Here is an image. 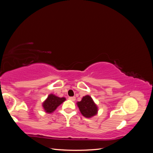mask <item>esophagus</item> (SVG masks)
Here are the masks:
<instances>
[{"instance_id":"esophagus-1","label":"esophagus","mask_w":153,"mask_h":153,"mask_svg":"<svg viewBox=\"0 0 153 153\" xmlns=\"http://www.w3.org/2000/svg\"><path fill=\"white\" fill-rule=\"evenodd\" d=\"M75 97L73 96V97H69V100H70L72 101H75Z\"/></svg>"}]
</instances>
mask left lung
<instances>
[{
	"mask_svg": "<svg viewBox=\"0 0 153 153\" xmlns=\"http://www.w3.org/2000/svg\"><path fill=\"white\" fill-rule=\"evenodd\" d=\"M80 112L87 118H89L97 114L98 107L89 96L83 97L82 101L77 103Z\"/></svg>",
	"mask_w": 153,
	"mask_h": 153,
	"instance_id": "8db88e82",
	"label": "left lung"
}]
</instances>
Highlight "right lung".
Instances as JSON below:
<instances>
[{"mask_svg": "<svg viewBox=\"0 0 153 153\" xmlns=\"http://www.w3.org/2000/svg\"><path fill=\"white\" fill-rule=\"evenodd\" d=\"M65 100V98H59L53 94H50L43 103V108L46 112L52 113Z\"/></svg>", "mask_w": 153, "mask_h": 153, "instance_id": "1", "label": "right lung"}]
</instances>
